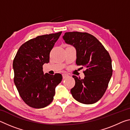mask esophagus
<instances>
[{
	"instance_id": "obj_1",
	"label": "esophagus",
	"mask_w": 130,
	"mask_h": 130,
	"mask_svg": "<svg viewBox=\"0 0 130 130\" xmlns=\"http://www.w3.org/2000/svg\"><path fill=\"white\" fill-rule=\"evenodd\" d=\"M68 76H68V74H62V77H63V79L67 78V77H68Z\"/></svg>"
}]
</instances>
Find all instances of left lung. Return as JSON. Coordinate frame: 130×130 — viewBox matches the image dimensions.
<instances>
[{
  "instance_id": "obj_1",
  "label": "left lung",
  "mask_w": 130,
  "mask_h": 130,
  "mask_svg": "<svg viewBox=\"0 0 130 130\" xmlns=\"http://www.w3.org/2000/svg\"><path fill=\"white\" fill-rule=\"evenodd\" d=\"M63 39L76 48L77 65L86 68L83 79L72 76L75 80L70 90L72 96L83 104L96 103L104 95L112 74L108 52L96 37L87 32H67Z\"/></svg>"
}]
</instances>
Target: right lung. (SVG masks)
Masks as SVG:
<instances>
[{
	"label": "right lung",
	"mask_w": 130,
	"mask_h": 130,
	"mask_svg": "<svg viewBox=\"0 0 130 130\" xmlns=\"http://www.w3.org/2000/svg\"><path fill=\"white\" fill-rule=\"evenodd\" d=\"M61 33L43 35L26 42L13 61L15 85L24 102L31 107L42 108L49 105L55 88L62 81L60 73L44 74L42 67L49 62L50 51Z\"/></svg>",
	"instance_id": "add662e5"
}]
</instances>
